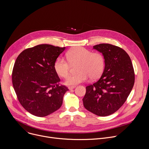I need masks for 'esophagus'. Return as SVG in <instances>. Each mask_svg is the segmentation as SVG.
Segmentation results:
<instances>
[{"label":"esophagus","instance_id":"34e87169","mask_svg":"<svg viewBox=\"0 0 149 149\" xmlns=\"http://www.w3.org/2000/svg\"><path fill=\"white\" fill-rule=\"evenodd\" d=\"M75 87V86H70V87H68V88L70 90H71L74 89Z\"/></svg>","mask_w":149,"mask_h":149}]
</instances>
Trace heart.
<instances>
[{
    "label": "heart",
    "mask_w": 149,
    "mask_h": 149,
    "mask_svg": "<svg viewBox=\"0 0 149 149\" xmlns=\"http://www.w3.org/2000/svg\"><path fill=\"white\" fill-rule=\"evenodd\" d=\"M67 61L63 58H58L54 68L56 73L61 77L66 78L71 70V65L78 63L76 74L70 75L65 83L68 86H74L88 80L97 79L102 74L105 64L104 55L98 52H93L91 50L82 47H77L70 49L66 53Z\"/></svg>",
    "instance_id": "obj_1"
}]
</instances>
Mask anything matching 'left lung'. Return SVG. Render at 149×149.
<instances>
[{
  "label": "left lung",
  "mask_w": 149,
  "mask_h": 149,
  "mask_svg": "<svg viewBox=\"0 0 149 149\" xmlns=\"http://www.w3.org/2000/svg\"><path fill=\"white\" fill-rule=\"evenodd\" d=\"M93 48L104 55L105 68L97 81L86 87L83 104L95 115L107 116L117 111L129 97L134 84V68L128 54L117 46L100 44Z\"/></svg>",
  "instance_id": "obj_1"
}]
</instances>
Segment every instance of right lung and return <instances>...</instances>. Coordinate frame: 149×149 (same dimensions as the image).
<instances>
[{"mask_svg": "<svg viewBox=\"0 0 149 149\" xmlns=\"http://www.w3.org/2000/svg\"><path fill=\"white\" fill-rule=\"evenodd\" d=\"M65 50L48 44L25 49L17 57L12 71V84L22 107L37 117L58 110L68 87L59 85L54 63Z\"/></svg>", "mask_w": 149, "mask_h": 149, "instance_id": "right-lung-1", "label": "right lung"}]
</instances>
